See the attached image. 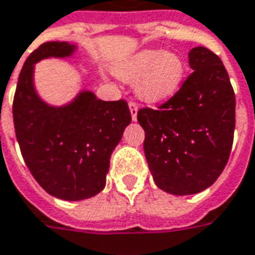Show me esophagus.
<instances>
[{
  "instance_id": "34e87169",
  "label": "esophagus",
  "mask_w": 255,
  "mask_h": 255,
  "mask_svg": "<svg viewBox=\"0 0 255 255\" xmlns=\"http://www.w3.org/2000/svg\"><path fill=\"white\" fill-rule=\"evenodd\" d=\"M128 106H129V110H131V117H132L133 122H136V115H138V105L131 101V102L128 103Z\"/></svg>"
}]
</instances>
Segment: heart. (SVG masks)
I'll use <instances>...</instances> for the list:
<instances>
[{"instance_id": "1", "label": "heart", "mask_w": 255, "mask_h": 255, "mask_svg": "<svg viewBox=\"0 0 255 255\" xmlns=\"http://www.w3.org/2000/svg\"><path fill=\"white\" fill-rule=\"evenodd\" d=\"M119 77L135 84L140 99L156 103L172 97L182 83L185 66L177 53L146 49L115 66Z\"/></svg>"}]
</instances>
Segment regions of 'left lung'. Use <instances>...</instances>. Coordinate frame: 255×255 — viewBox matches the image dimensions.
<instances>
[{
    "instance_id": "left-lung-1",
    "label": "left lung",
    "mask_w": 255,
    "mask_h": 255,
    "mask_svg": "<svg viewBox=\"0 0 255 255\" xmlns=\"http://www.w3.org/2000/svg\"><path fill=\"white\" fill-rule=\"evenodd\" d=\"M193 72L157 109L138 110L146 161L154 183L171 195L207 189L224 171L235 131V92L218 55L190 49Z\"/></svg>"
}]
</instances>
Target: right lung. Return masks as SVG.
<instances>
[{
	"instance_id": "obj_1",
	"label": "right lung",
	"mask_w": 255,
	"mask_h": 255,
	"mask_svg": "<svg viewBox=\"0 0 255 255\" xmlns=\"http://www.w3.org/2000/svg\"><path fill=\"white\" fill-rule=\"evenodd\" d=\"M76 45L44 42L28 55L13 98V124L24 163L42 189L62 200H84L106 185L110 156L131 123L124 99L105 102L91 91L65 106H51L34 90V65L67 58Z\"/></svg>"
}]
</instances>
